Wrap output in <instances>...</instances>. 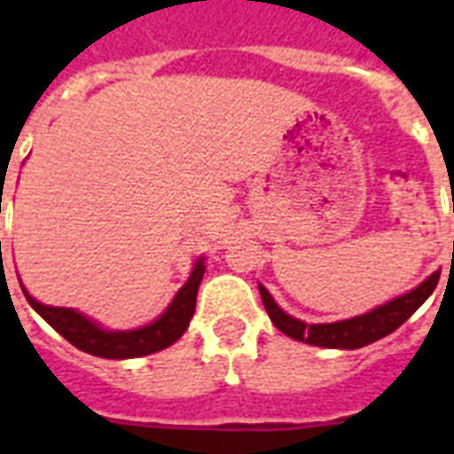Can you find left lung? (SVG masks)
Wrapping results in <instances>:
<instances>
[{"mask_svg":"<svg viewBox=\"0 0 454 454\" xmlns=\"http://www.w3.org/2000/svg\"><path fill=\"white\" fill-rule=\"evenodd\" d=\"M438 276L434 273L424 280L422 285H417L415 290L395 297L394 301H387L377 306L370 313L363 316L348 317V320H339V323H320V325H309L297 317L287 316L269 294V290L259 285L262 292V301L266 306L270 323L276 325L278 330L285 332L287 337L303 341L310 346H325V348H360L377 341V339L387 337L394 330H398L427 299L431 297V292L436 290Z\"/></svg>","mask_w":454,"mask_h":454,"instance_id":"8db88e82","label":"left lung"}]
</instances>
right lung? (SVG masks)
<instances>
[{
  "label": "right lung",
  "mask_w": 454,
  "mask_h": 454,
  "mask_svg": "<svg viewBox=\"0 0 454 454\" xmlns=\"http://www.w3.org/2000/svg\"><path fill=\"white\" fill-rule=\"evenodd\" d=\"M202 276H205V259L200 256L195 266H192L188 283L176 292V297L167 306L162 316L153 320L151 325H145V327L124 332L103 330L101 325H96L94 320H89L87 316H82L74 309L39 303L37 299H32L27 294L23 285L20 287H23L25 299L30 301L32 309L37 310L39 316L44 317L60 337H66L70 344L77 346L84 353H91V356H98V358L120 360L162 351L184 334L188 323H191L192 313H195V299H198V287L202 283Z\"/></svg>",
  "instance_id": "right-lung-1"
}]
</instances>
